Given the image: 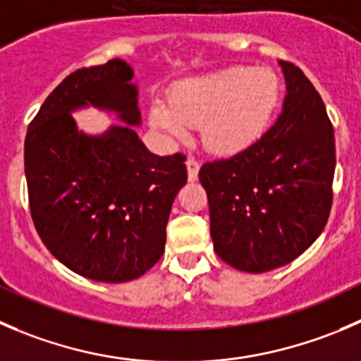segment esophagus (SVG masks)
I'll use <instances>...</instances> for the list:
<instances>
[{
    "instance_id": "obj_1",
    "label": "esophagus",
    "mask_w": 361,
    "mask_h": 361,
    "mask_svg": "<svg viewBox=\"0 0 361 361\" xmlns=\"http://www.w3.org/2000/svg\"><path fill=\"white\" fill-rule=\"evenodd\" d=\"M187 174H188V181H195L197 180V174H199V162L190 157L187 160Z\"/></svg>"
}]
</instances>
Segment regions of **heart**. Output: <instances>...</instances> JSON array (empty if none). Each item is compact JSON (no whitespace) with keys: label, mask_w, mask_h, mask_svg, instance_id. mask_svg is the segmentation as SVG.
Here are the masks:
<instances>
[{"label":"heart","mask_w":361,"mask_h":361,"mask_svg":"<svg viewBox=\"0 0 361 361\" xmlns=\"http://www.w3.org/2000/svg\"><path fill=\"white\" fill-rule=\"evenodd\" d=\"M281 100V80L268 68L227 66L183 80L169 102L153 100L149 123L166 137L183 141L201 127V141L215 155L250 148L271 123Z\"/></svg>","instance_id":"1"}]
</instances>
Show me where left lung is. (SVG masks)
Segmentation results:
<instances>
[{
	"label": "left lung",
	"mask_w": 361,
	"mask_h": 361,
	"mask_svg": "<svg viewBox=\"0 0 361 361\" xmlns=\"http://www.w3.org/2000/svg\"><path fill=\"white\" fill-rule=\"evenodd\" d=\"M286 79L282 113L250 148L206 162L216 255L233 268L262 274L289 264L323 233L334 201V127L305 73L279 61Z\"/></svg>",
	"instance_id": "8db88e82"
}]
</instances>
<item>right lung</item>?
Here are the masks:
<instances>
[{
    "label": "right lung",
    "mask_w": 361,
    "mask_h": 361,
    "mask_svg": "<svg viewBox=\"0 0 361 361\" xmlns=\"http://www.w3.org/2000/svg\"><path fill=\"white\" fill-rule=\"evenodd\" d=\"M134 70L123 59L70 73L27 128L24 171L33 224L52 255L97 282L145 275L164 254L166 226L187 183L181 153L159 157L139 139ZM84 106L113 112L125 126L99 136L76 128Z\"/></svg>",
    "instance_id": "add662e5"
}]
</instances>
